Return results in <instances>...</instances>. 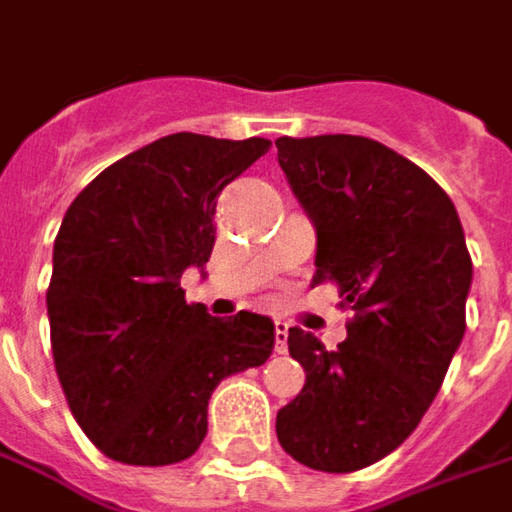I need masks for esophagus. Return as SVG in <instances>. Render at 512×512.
Here are the masks:
<instances>
[{
	"instance_id": "34e87169",
	"label": "esophagus",
	"mask_w": 512,
	"mask_h": 512,
	"mask_svg": "<svg viewBox=\"0 0 512 512\" xmlns=\"http://www.w3.org/2000/svg\"><path fill=\"white\" fill-rule=\"evenodd\" d=\"M287 337H290V326L284 320H276V351L284 354L287 351Z\"/></svg>"
}]
</instances>
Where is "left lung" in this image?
<instances>
[{"label":"left lung","mask_w":512,"mask_h":512,"mask_svg":"<svg viewBox=\"0 0 512 512\" xmlns=\"http://www.w3.org/2000/svg\"><path fill=\"white\" fill-rule=\"evenodd\" d=\"M278 164L317 228L315 284H337L348 337L326 351L290 329L306 384L278 410L281 449L348 474L410 438L465 334L471 253L449 195L365 136L276 139Z\"/></svg>","instance_id":"left-lung-1"}]
</instances>
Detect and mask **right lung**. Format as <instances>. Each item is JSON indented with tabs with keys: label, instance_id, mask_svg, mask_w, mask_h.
Wrapping results in <instances>:
<instances>
[{
	"label": "right lung",
	"instance_id": "right-lung-1",
	"mask_svg": "<svg viewBox=\"0 0 512 512\" xmlns=\"http://www.w3.org/2000/svg\"><path fill=\"white\" fill-rule=\"evenodd\" d=\"M270 144L172 133L102 169L63 217L52 357L74 421L116 463L192 457L214 387L273 354L270 317H211L181 287L186 267L209 262L220 192Z\"/></svg>",
	"mask_w": 512,
	"mask_h": 512
}]
</instances>
